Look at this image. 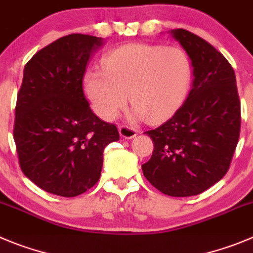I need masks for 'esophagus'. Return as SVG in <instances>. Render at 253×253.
I'll use <instances>...</instances> for the list:
<instances>
[{"instance_id":"obj_1","label":"esophagus","mask_w":253,"mask_h":253,"mask_svg":"<svg viewBox=\"0 0 253 253\" xmlns=\"http://www.w3.org/2000/svg\"><path fill=\"white\" fill-rule=\"evenodd\" d=\"M120 134H121V137L125 138V140H131L133 138L136 134H137V129L132 128V127L126 126V125H121L119 127Z\"/></svg>"}]
</instances>
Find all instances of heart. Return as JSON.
<instances>
[{"mask_svg":"<svg viewBox=\"0 0 253 253\" xmlns=\"http://www.w3.org/2000/svg\"><path fill=\"white\" fill-rule=\"evenodd\" d=\"M103 70L92 67L84 76V89L92 110L110 121L129 102L133 119L160 122L185 101L191 84V63L180 47L131 43L103 58Z\"/></svg>","mask_w":253,"mask_h":253,"instance_id":"b5f03b06","label":"heart"}]
</instances>
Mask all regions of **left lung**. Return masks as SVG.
<instances>
[{
  "label": "left lung",
  "instance_id": "obj_1",
  "mask_svg": "<svg viewBox=\"0 0 253 253\" xmlns=\"http://www.w3.org/2000/svg\"><path fill=\"white\" fill-rule=\"evenodd\" d=\"M169 34L190 57L195 79L171 119L146 132L155 148L142 171L165 195L188 197L227 173L240 138L241 103L235 71L221 52L183 28Z\"/></svg>",
  "mask_w": 253,
  "mask_h": 253
}]
</instances>
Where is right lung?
Instances as JSON below:
<instances>
[{"label":"right lung","mask_w":253,"mask_h":253,"mask_svg":"<svg viewBox=\"0 0 253 253\" xmlns=\"http://www.w3.org/2000/svg\"><path fill=\"white\" fill-rule=\"evenodd\" d=\"M101 37L72 34L40 49L23 70L13 138L22 172L46 192L75 197L96 185L117 127L92 112L84 75Z\"/></svg>","instance_id":"1"}]
</instances>
